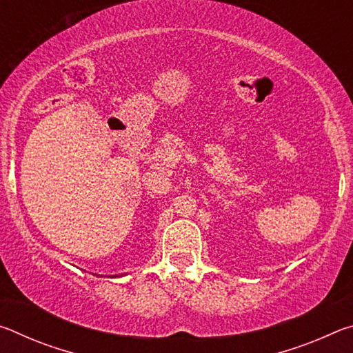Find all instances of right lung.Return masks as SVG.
Returning a JSON list of instances; mask_svg holds the SVG:
<instances>
[{"instance_id": "1", "label": "right lung", "mask_w": 353, "mask_h": 353, "mask_svg": "<svg viewBox=\"0 0 353 353\" xmlns=\"http://www.w3.org/2000/svg\"><path fill=\"white\" fill-rule=\"evenodd\" d=\"M115 277H118V276H115Z\"/></svg>"}]
</instances>
